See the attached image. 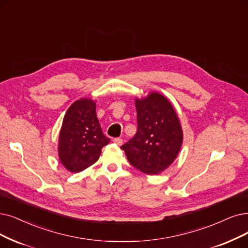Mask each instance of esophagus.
Listing matches in <instances>:
<instances>
[{
  "label": "esophagus",
  "instance_id": "esophagus-1",
  "mask_svg": "<svg viewBox=\"0 0 248 248\" xmlns=\"http://www.w3.org/2000/svg\"><path fill=\"white\" fill-rule=\"evenodd\" d=\"M117 145H122L123 144V140H121V138H114L113 140Z\"/></svg>",
  "mask_w": 248,
  "mask_h": 248
}]
</instances>
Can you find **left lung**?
Masks as SVG:
<instances>
[{
	"mask_svg": "<svg viewBox=\"0 0 248 248\" xmlns=\"http://www.w3.org/2000/svg\"><path fill=\"white\" fill-rule=\"evenodd\" d=\"M137 132L121 146L129 163L147 175L166 170L177 157L183 131L175 108L167 98L153 92L135 98Z\"/></svg>",
	"mask_w": 248,
	"mask_h": 248,
	"instance_id": "obj_1",
	"label": "left lung"
}]
</instances>
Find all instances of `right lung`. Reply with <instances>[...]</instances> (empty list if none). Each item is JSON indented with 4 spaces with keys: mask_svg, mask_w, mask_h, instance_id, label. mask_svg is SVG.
<instances>
[{
    "mask_svg": "<svg viewBox=\"0 0 248 248\" xmlns=\"http://www.w3.org/2000/svg\"><path fill=\"white\" fill-rule=\"evenodd\" d=\"M95 102L82 97L67 110L59 134L58 154L62 165L78 173L93 165L102 148L110 142L104 135L95 114Z\"/></svg>",
    "mask_w": 248,
    "mask_h": 248,
    "instance_id": "obj_1",
    "label": "right lung"
}]
</instances>
